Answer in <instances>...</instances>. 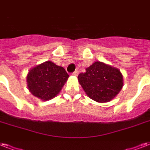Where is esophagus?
Wrapping results in <instances>:
<instances>
[{
    "label": "esophagus",
    "instance_id": "esophagus-1",
    "mask_svg": "<svg viewBox=\"0 0 150 150\" xmlns=\"http://www.w3.org/2000/svg\"><path fill=\"white\" fill-rule=\"evenodd\" d=\"M72 74H73V75H74V76H77V75L79 74V71L77 70V69H76V70H75V71H74Z\"/></svg>",
    "mask_w": 150,
    "mask_h": 150
}]
</instances>
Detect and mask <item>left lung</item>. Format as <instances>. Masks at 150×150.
I'll list each match as a JSON object with an SVG mask.
<instances>
[{
  "mask_svg": "<svg viewBox=\"0 0 150 150\" xmlns=\"http://www.w3.org/2000/svg\"><path fill=\"white\" fill-rule=\"evenodd\" d=\"M78 81L88 97L98 103L112 100L123 87L119 69L102 62H95L85 73H81Z\"/></svg>",
  "mask_w": 150,
  "mask_h": 150,
  "instance_id": "obj_1",
  "label": "left lung"
}]
</instances>
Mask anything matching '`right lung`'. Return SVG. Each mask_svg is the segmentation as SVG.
I'll return each instance as SVG.
<instances>
[{
	"instance_id": "1",
	"label": "right lung",
	"mask_w": 150,
	"mask_h": 150,
	"mask_svg": "<svg viewBox=\"0 0 150 150\" xmlns=\"http://www.w3.org/2000/svg\"><path fill=\"white\" fill-rule=\"evenodd\" d=\"M69 77L65 69L47 61L31 69L27 75V86L33 96L43 101L52 99L60 92Z\"/></svg>"
}]
</instances>
